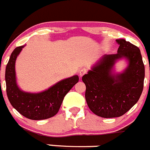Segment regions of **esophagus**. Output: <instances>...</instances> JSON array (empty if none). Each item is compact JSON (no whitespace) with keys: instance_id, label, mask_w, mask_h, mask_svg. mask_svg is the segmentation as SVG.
Segmentation results:
<instances>
[{"instance_id":"34e87169","label":"esophagus","mask_w":150,"mask_h":150,"mask_svg":"<svg viewBox=\"0 0 150 150\" xmlns=\"http://www.w3.org/2000/svg\"><path fill=\"white\" fill-rule=\"evenodd\" d=\"M87 72H88V70H87V68H82V69H81L80 71H79V76H80V77H82L83 75H85V74H87Z\"/></svg>"}]
</instances>
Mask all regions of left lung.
I'll return each instance as SVG.
<instances>
[{
    "mask_svg": "<svg viewBox=\"0 0 150 150\" xmlns=\"http://www.w3.org/2000/svg\"><path fill=\"white\" fill-rule=\"evenodd\" d=\"M117 54H105L82 76L85 99L90 110L102 118H115L130 110L140 98L145 70L140 49L124 39L116 40ZM125 59L128 67L122 73L113 71L117 61Z\"/></svg>",
    "mask_w": 150,
    "mask_h": 150,
    "instance_id": "1",
    "label": "left lung"
}]
</instances>
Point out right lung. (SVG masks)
I'll return each mask as SVG.
<instances>
[{"instance_id": "1", "label": "right lung", "mask_w": 150, "mask_h": 150, "mask_svg": "<svg viewBox=\"0 0 150 150\" xmlns=\"http://www.w3.org/2000/svg\"><path fill=\"white\" fill-rule=\"evenodd\" d=\"M25 45L12 51L6 67V94L10 103L21 115L31 120H43L53 117L59 111L65 96L79 81L78 75L64 79L40 93L25 92L17 83L15 62Z\"/></svg>"}]
</instances>
